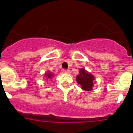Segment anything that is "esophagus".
<instances>
[{"label":"esophagus","mask_w":133,"mask_h":133,"mask_svg":"<svg viewBox=\"0 0 133 133\" xmlns=\"http://www.w3.org/2000/svg\"><path fill=\"white\" fill-rule=\"evenodd\" d=\"M63 72L64 73H70V70H69V69H63Z\"/></svg>","instance_id":"esophagus-1"}]
</instances>
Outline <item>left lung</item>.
<instances>
[{
    "label": "left lung",
    "instance_id": "obj_1",
    "mask_svg": "<svg viewBox=\"0 0 133 133\" xmlns=\"http://www.w3.org/2000/svg\"><path fill=\"white\" fill-rule=\"evenodd\" d=\"M80 74L76 76V82L82 86V89L89 91L92 89L95 80V76L91 73L87 71L85 69H81L79 71Z\"/></svg>",
    "mask_w": 133,
    "mask_h": 133
}]
</instances>
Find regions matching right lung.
Wrapping results in <instances>:
<instances>
[{
    "mask_svg": "<svg viewBox=\"0 0 133 133\" xmlns=\"http://www.w3.org/2000/svg\"><path fill=\"white\" fill-rule=\"evenodd\" d=\"M45 75V76H46V78H49V79H51L53 76V75L51 73H50V72H48V73H45V75Z\"/></svg>",
    "mask_w": 133,
    "mask_h": 133,
    "instance_id": "right-lung-1",
    "label": "right lung"
}]
</instances>
